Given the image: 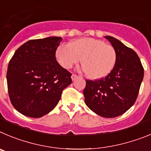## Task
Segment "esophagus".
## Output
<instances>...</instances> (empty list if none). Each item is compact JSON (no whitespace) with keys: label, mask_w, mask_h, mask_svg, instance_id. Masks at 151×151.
Here are the masks:
<instances>
[{"label":"esophagus","mask_w":151,"mask_h":151,"mask_svg":"<svg viewBox=\"0 0 151 151\" xmlns=\"http://www.w3.org/2000/svg\"><path fill=\"white\" fill-rule=\"evenodd\" d=\"M77 77H78V75H77V74H73L72 75H71V79H72V81H74V80H75V79H77Z\"/></svg>","instance_id":"obj_1"}]
</instances>
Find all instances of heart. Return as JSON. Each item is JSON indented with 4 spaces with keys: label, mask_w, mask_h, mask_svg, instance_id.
Wrapping results in <instances>:
<instances>
[{
    "label": "heart",
    "mask_w": 151,
    "mask_h": 151,
    "mask_svg": "<svg viewBox=\"0 0 151 151\" xmlns=\"http://www.w3.org/2000/svg\"><path fill=\"white\" fill-rule=\"evenodd\" d=\"M56 58L61 65L70 69L81 61L83 70L88 77L99 80L107 77L114 68L116 52L111 44L99 39H77L68 44H61L56 50Z\"/></svg>",
    "instance_id": "b5f03b06"
}]
</instances>
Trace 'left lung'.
Returning a JSON list of instances; mask_svg holds the SVG:
<instances>
[{
	"instance_id": "1",
	"label": "left lung",
	"mask_w": 151,
	"mask_h": 151,
	"mask_svg": "<svg viewBox=\"0 0 151 151\" xmlns=\"http://www.w3.org/2000/svg\"><path fill=\"white\" fill-rule=\"evenodd\" d=\"M116 52L114 68L104 78L86 81L85 103L99 116L113 118L124 114L136 101L144 68L136 52L117 39L105 36Z\"/></svg>"
}]
</instances>
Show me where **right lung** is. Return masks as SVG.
Returning <instances> with one entry per match:
<instances>
[{"label": "right lung", "instance_id": "1", "mask_svg": "<svg viewBox=\"0 0 151 151\" xmlns=\"http://www.w3.org/2000/svg\"><path fill=\"white\" fill-rule=\"evenodd\" d=\"M62 37H50L27 41L15 52L8 65V94L22 114L38 118L54 109L71 74L55 59Z\"/></svg>", "mask_w": 151, "mask_h": 151}]
</instances>
